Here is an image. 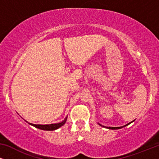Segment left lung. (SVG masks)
<instances>
[{
    "label": "left lung",
    "instance_id": "left-lung-1",
    "mask_svg": "<svg viewBox=\"0 0 159 159\" xmlns=\"http://www.w3.org/2000/svg\"><path fill=\"white\" fill-rule=\"evenodd\" d=\"M132 121H131V122H130V123H132ZM130 123L127 124V125H125V126H123V127H126V126H127L128 125H129ZM99 125H100V124H99ZM100 125L102 126L101 125ZM103 127H104V126H103ZM123 127H106V128H108V129H121V128H122Z\"/></svg>",
    "mask_w": 159,
    "mask_h": 159
}]
</instances>
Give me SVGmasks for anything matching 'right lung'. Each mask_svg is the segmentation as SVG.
I'll use <instances>...</instances> for the list:
<instances>
[{
  "label": "right lung",
  "instance_id": "add662e5",
  "mask_svg": "<svg viewBox=\"0 0 159 159\" xmlns=\"http://www.w3.org/2000/svg\"><path fill=\"white\" fill-rule=\"evenodd\" d=\"M66 118L64 119V121H61V122L60 123H58V124H52V125H34V124H31L30 123V125H31L32 126H34V127L36 128H38V129H43V130H50V131H51V130H55L56 129H58V128H59L63 126L66 122Z\"/></svg>",
  "mask_w": 159,
  "mask_h": 159
}]
</instances>
